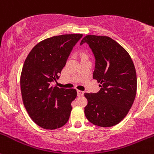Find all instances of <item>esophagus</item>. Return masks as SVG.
I'll list each match as a JSON object with an SVG mask.
<instances>
[{"label":"esophagus","instance_id":"obj_1","mask_svg":"<svg viewBox=\"0 0 154 154\" xmlns=\"http://www.w3.org/2000/svg\"><path fill=\"white\" fill-rule=\"evenodd\" d=\"M77 95H78V96H83V94H84V92L81 90H77Z\"/></svg>","mask_w":154,"mask_h":154}]
</instances>
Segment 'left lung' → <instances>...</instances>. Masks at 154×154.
Listing matches in <instances>:
<instances>
[{"label": "left lung", "instance_id": "1", "mask_svg": "<svg viewBox=\"0 0 154 154\" xmlns=\"http://www.w3.org/2000/svg\"><path fill=\"white\" fill-rule=\"evenodd\" d=\"M86 43L95 58L93 79L100 83L97 93H85L84 108L90 123L110 127L124 119L132 107L137 91L136 71L130 56L122 46L107 36L86 35Z\"/></svg>", "mask_w": 154, "mask_h": 154}]
</instances>
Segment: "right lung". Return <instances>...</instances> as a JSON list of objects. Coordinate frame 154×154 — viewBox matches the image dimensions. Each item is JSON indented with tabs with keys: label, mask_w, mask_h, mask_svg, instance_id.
Instances as JSON below:
<instances>
[{
	"label": "right lung",
	"mask_w": 154,
	"mask_h": 154,
	"mask_svg": "<svg viewBox=\"0 0 154 154\" xmlns=\"http://www.w3.org/2000/svg\"><path fill=\"white\" fill-rule=\"evenodd\" d=\"M82 37V34H63L44 40L34 46L24 62L20 77L24 106L31 120L44 129H58L68 121L77 91L52 83L59 79Z\"/></svg>",
	"instance_id": "add662e5"
}]
</instances>
